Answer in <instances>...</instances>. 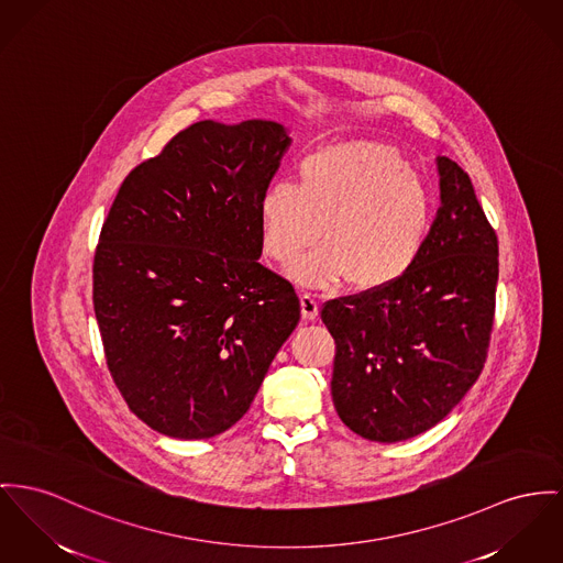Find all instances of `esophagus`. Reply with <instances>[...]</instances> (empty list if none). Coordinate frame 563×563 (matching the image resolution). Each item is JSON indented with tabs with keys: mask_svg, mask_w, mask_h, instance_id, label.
<instances>
[{
	"mask_svg": "<svg viewBox=\"0 0 563 563\" xmlns=\"http://www.w3.org/2000/svg\"><path fill=\"white\" fill-rule=\"evenodd\" d=\"M300 307H302V318L305 320H316L318 309H320V300L316 295L305 292V295H300Z\"/></svg>",
	"mask_w": 563,
	"mask_h": 563,
	"instance_id": "34e87169",
	"label": "esophagus"
}]
</instances>
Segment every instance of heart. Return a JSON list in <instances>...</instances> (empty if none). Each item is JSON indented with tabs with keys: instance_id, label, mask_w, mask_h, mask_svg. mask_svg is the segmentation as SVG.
Returning <instances> with one entry per match:
<instances>
[{
	"instance_id": "heart-1",
	"label": "heart",
	"mask_w": 563,
	"mask_h": 563,
	"mask_svg": "<svg viewBox=\"0 0 563 563\" xmlns=\"http://www.w3.org/2000/svg\"><path fill=\"white\" fill-rule=\"evenodd\" d=\"M299 179L273 181L261 194L268 258L295 263L322 225L324 245L292 271L300 284L331 288L350 279L356 290H379L412 271L433 202L397 151L365 141L331 145L300 159Z\"/></svg>"
}]
</instances>
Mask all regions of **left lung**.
I'll return each mask as SVG.
<instances>
[{
    "label": "left lung",
    "mask_w": 563,
    "mask_h": 563,
    "mask_svg": "<svg viewBox=\"0 0 563 563\" xmlns=\"http://www.w3.org/2000/svg\"><path fill=\"white\" fill-rule=\"evenodd\" d=\"M442 207L412 271L379 290L329 300L331 393L339 418L372 442L435 427L487 361L497 290V234L470 175L438 157Z\"/></svg>",
    "instance_id": "1"
}]
</instances>
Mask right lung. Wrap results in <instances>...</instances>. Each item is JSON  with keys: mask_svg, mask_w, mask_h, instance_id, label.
Segmentation results:
<instances>
[{"mask_svg": "<svg viewBox=\"0 0 563 563\" xmlns=\"http://www.w3.org/2000/svg\"><path fill=\"white\" fill-rule=\"evenodd\" d=\"M290 143L275 121H198L114 196L93 311L121 397L168 438L241 420L299 324L292 284L258 263V200Z\"/></svg>", "mask_w": 563, "mask_h": 563, "instance_id": "1", "label": "right lung"}]
</instances>
